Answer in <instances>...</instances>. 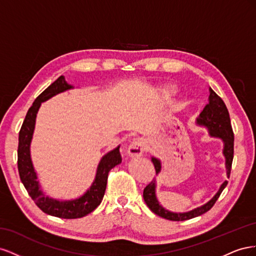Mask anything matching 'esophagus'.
Returning <instances> with one entry per match:
<instances>
[{"label": "esophagus", "instance_id": "obj_1", "mask_svg": "<svg viewBox=\"0 0 256 256\" xmlns=\"http://www.w3.org/2000/svg\"><path fill=\"white\" fill-rule=\"evenodd\" d=\"M145 150V141L143 138H134L128 147V154L131 157H138Z\"/></svg>", "mask_w": 256, "mask_h": 256}]
</instances>
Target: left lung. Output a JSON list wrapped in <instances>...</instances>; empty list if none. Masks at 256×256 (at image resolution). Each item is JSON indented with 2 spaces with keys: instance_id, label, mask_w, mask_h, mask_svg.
<instances>
[{
  "instance_id": "left-lung-1",
  "label": "left lung",
  "mask_w": 256,
  "mask_h": 256,
  "mask_svg": "<svg viewBox=\"0 0 256 256\" xmlns=\"http://www.w3.org/2000/svg\"><path fill=\"white\" fill-rule=\"evenodd\" d=\"M198 122L200 125H204L209 128V132L212 136L221 138L224 142V150L223 154L226 159V170H228V177L230 178L232 164H233L234 158V132L233 128L230 125V118L228 110L220 96H218L216 92L210 88V95H209V104H206L204 110L200 112V118H198ZM152 162L154 166V171L156 174L160 172V161L156 158H152ZM228 182H224L219 189L218 193L209 200L205 205L200 206L198 208L193 209L189 212L184 214H174L171 212H168L164 207L159 205V202L156 198V193H154V180H152L146 186L143 191V198L146 205L148 206L150 210L159 216H162L166 220L171 221H184L192 218H196L198 216L203 214L207 212L209 209L214 205L216 200L219 198L221 192L223 189L226 187Z\"/></svg>"
}]
</instances>
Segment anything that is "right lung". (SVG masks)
Returning a JSON list of instances; mask_svg holds the SVG:
<instances>
[{"instance_id":"1","label":"right lung","mask_w":256,"mask_h":256,"mask_svg":"<svg viewBox=\"0 0 256 256\" xmlns=\"http://www.w3.org/2000/svg\"><path fill=\"white\" fill-rule=\"evenodd\" d=\"M69 88H72V85L67 84L64 76H60L35 99L32 106L28 109L19 131L18 171L20 180L30 196L33 198L35 204L44 212L63 219H76L90 214L102 203L106 188L108 175L115 166L120 164L122 156L120 146L106 154L98 166L95 182H92L90 190L78 200L60 202V200L49 198L42 194V192L40 190L37 177L30 157V143L32 140L36 114L42 102Z\"/></svg>"}]
</instances>
